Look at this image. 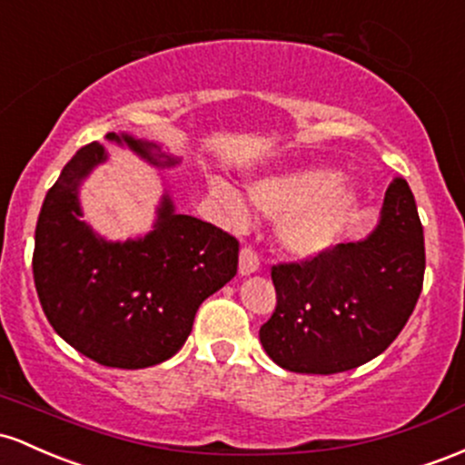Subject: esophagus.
<instances>
[{"instance_id":"esophagus-1","label":"esophagus","mask_w":465,"mask_h":465,"mask_svg":"<svg viewBox=\"0 0 465 465\" xmlns=\"http://www.w3.org/2000/svg\"><path fill=\"white\" fill-rule=\"evenodd\" d=\"M259 270V254L252 246H243L242 252H239V272L250 274Z\"/></svg>"}]
</instances>
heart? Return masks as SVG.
<instances>
[{"label":"heart","mask_w":465,"mask_h":465,"mask_svg":"<svg viewBox=\"0 0 465 465\" xmlns=\"http://www.w3.org/2000/svg\"><path fill=\"white\" fill-rule=\"evenodd\" d=\"M213 195L234 222L246 217V204L231 186H213ZM250 195L263 213L283 217L279 237L296 254H316L330 248L356 208L353 191L327 169H305L254 182Z\"/></svg>","instance_id":"heart-1"}]
</instances>
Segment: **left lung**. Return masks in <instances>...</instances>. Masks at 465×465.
Listing matches in <instances>:
<instances>
[{"mask_svg":"<svg viewBox=\"0 0 465 465\" xmlns=\"http://www.w3.org/2000/svg\"><path fill=\"white\" fill-rule=\"evenodd\" d=\"M424 231L404 177L364 242L272 265L274 314L259 330L279 367L330 375L369 362L404 330L424 285Z\"/></svg>","mask_w":465,"mask_h":465,"instance_id":"1","label":"left lung"}]
</instances>
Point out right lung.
Listing matches in <instances>:
<instances>
[{
    "label": "right lung",
    "mask_w": 465,
    "mask_h": 465,
    "mask_svg": "<svg viewBox=\"0 0 465 465\" xmlns=\"http://www.w3.org/2000/svg\"><path fill=\"white\" fill-rule=\"evenodd\" d=\"M158 164L155 144L109 134ZM164 164H175L173 158ZM105 160L98 143L76 151L45 195L35 231L33 274L52 330L103 367L144 369L180 351L197 310L237 274L239 242L163 202L155 231L107 243L78 219V184Z\"/></svg>",
    "instance_id": "1"
}]
</instances>
